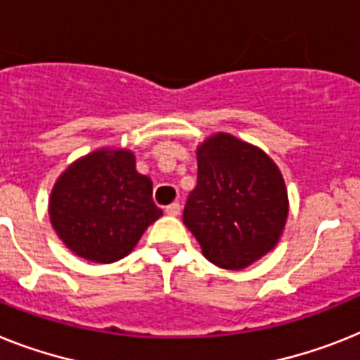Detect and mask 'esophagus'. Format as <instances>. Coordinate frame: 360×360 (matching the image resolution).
Here are the masks:
<instances>
[{"mask_svg": "<svg viewBox=\"0 0 360 360\" xmlns=\"http://www.w3.org/2000/svg\"><path fill=\"white\" fill-rule=\"evenodd\" d=\"M165 212L168 214V216H179V212H181V205H179V203H172V205H168V207L165 208Z\"/></svg>", "mask_w": 360, "mask_h": 360, "instance_id": "34e87169", "label": "esophagus"}]
</instances>
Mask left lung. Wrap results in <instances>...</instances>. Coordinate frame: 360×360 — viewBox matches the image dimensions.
Masks as SVG:
<instances>
[{
	"instance_id": "8db88e82",
	"label": "left lung",
	"mask_w": 360,
	"mask_h": 360,
	"mask_svg": "<svg viewBox=\"0 0 360 360\" xmlns=\"http://www.w3.org/2000/svg\"><path fill=\"white\" fill-rule=\"evenodd\" d=\"M288 212L282 174L262 150L226 134L198 148V185L183 223L208 262L245 269L276 245Z\"/></svg>"
}]
</instances>
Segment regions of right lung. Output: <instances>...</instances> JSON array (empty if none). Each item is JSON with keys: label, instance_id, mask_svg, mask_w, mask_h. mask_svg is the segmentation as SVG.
<instances>
[{"label": "right lung", "instance_id": "1", "mask_svg": "<svg viewBox=\"0 0 360 360\" xmlns=\"http://www.w3.org/2000/svg\"><path fill=\"white\" fill-rule=\"evenodd\" d=\"M150 177L135 170L128 150H98L72 162L51 194V223L60 240L95 264L129 255L162 210Z\"/></svg>", "mask_w": 360, "mask_h": 360}]
</instances>
